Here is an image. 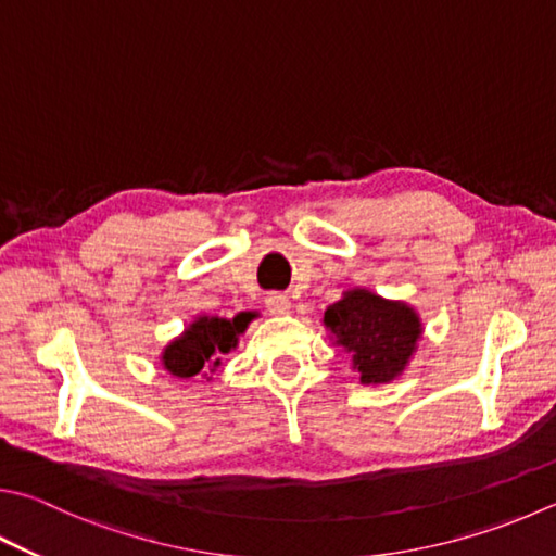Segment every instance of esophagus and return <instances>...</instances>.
<instances>
[{
	"label": "esophagus",
	"instance_id": "esophagus-1",
	"mask_svg": "<svg viewBox=\"0 0 556 556\" xmlns=\"http://www.w3.org/2000/svg\"><path fill=\"white\" fill-rule=\"evenodd\" d=\"M265 306H267L269 313H287L291 308V301H289V296L277 294V291H275V294L265 296Z\"/></svg>",
	"mask_w": 556,
	"mask_h": 556
}]
</instances>
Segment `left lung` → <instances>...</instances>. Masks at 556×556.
<instances>
[{"label": "left lung", "mask_w": 556, "mask_h": 556, "mask_svg": "<svg viewBox=\"0 0 556 556\" xmlns=\"http://www.w3.org/2000/svg\"><path fill=\"white\" fill-rule=\"evenodd\" d=\"M338 345L352 355L359 379L381 383L401 375L420 336L418 316L371 291H348L323 316Z\"/></svg>", "instance_id": "8db88e82"}]
</instances>
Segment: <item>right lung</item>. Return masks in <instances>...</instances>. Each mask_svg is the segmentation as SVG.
<instances>
[{
  "label": "right lung",
  "mask_w": 556,
  "mask_h": 556,
  "mask_svg": "<svg viewBox=\"0 0 556 556\" xmlns=\"http://www.w3.org/2000/svg\"><path fill=\"white\" fill-rule=\"evenodd\" d=\"M250 320L252 313H240L233 320L204 316L191 323L185 336L163 352L165 369L179 379H191L208 367H218L220 355L236 348Z\"/></svg>",
  "instance_id": "right-lung-1"
}]
</instances>
